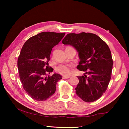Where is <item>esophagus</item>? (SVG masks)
Returning a JSON list of instances; mask_svg holds the SVG:
<instances>
[{"label":"esophagus","instance_id":"34e87169","mask_svg":"<svg viewBox=\"0 0 129 129\" xmlns=\"http://www.w3.org/2000/svg\"><path fill=\"white\" fill-rule=\"evenodd\" d=\"M71 77L70 76H63L62 77V78H63V79H69V78Z\"/></svg>","mask_w":129,"mask_h":129}]
</instances>
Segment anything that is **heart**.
Returning <instances> with one entry per match:
<instances>
[{"mask_svg":"<svg viewBox=\"0 0 129 129\" xmlns=\"http://www.w3.org/2000/svg\"><path fill=\"white\" fill-rule=\"evenodd\" d=\"M72 48L71 47L67 46L66 48V50ZM56 71L61 74V75L64 76H68L70 75L72 73V70L71 67L68 65L64 64H60L56 68Z\"/></svg>","mask_w":129,"mask_h":129,"instance_id":"1","label":"heart"}]
</instances>
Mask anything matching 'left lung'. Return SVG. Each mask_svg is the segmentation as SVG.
Instances as JSON below:
<instances>
[{"mask_svg": "<svg viewBox=\"0 0 129 129\" xmlns=\"http://www.w3.org/2000/svg\"><path fill=\"white\" fill-rule=\"evenodd\" d=\"M62 43L76 49L80 59L77 68L85 72L77 76L76 95L84 102H94L106 91L111 79L113 61L110 48L99 36L90 33L68 34Z\"/></svg>", "mask_w": 129, "mask_h": 129, "instance_id": "left-lung-1", "label": "left lung"}]
</instances>
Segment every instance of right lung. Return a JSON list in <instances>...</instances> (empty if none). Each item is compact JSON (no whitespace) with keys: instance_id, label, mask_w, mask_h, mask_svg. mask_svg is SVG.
Here are the masks:
<instances>
[{"instance_id":"right-lung-1","label":"right lung","mask_w":129,"mask_h":129,"mask_svg":"<svg viewBox=\"0 0 129 129\" xmlns=\"http://www.w3.org/2000/svg\"><path fill=\"white\" fill-rule=\"evenodd\" d=\"M65 33L41 32L28 39L23 46L18 59V68L22 87L31 98L44 101L52 96L62 76L54 73L46 76L53 69L48 62L52 48L62 40Z\"/></svg>"}]
</instances>
